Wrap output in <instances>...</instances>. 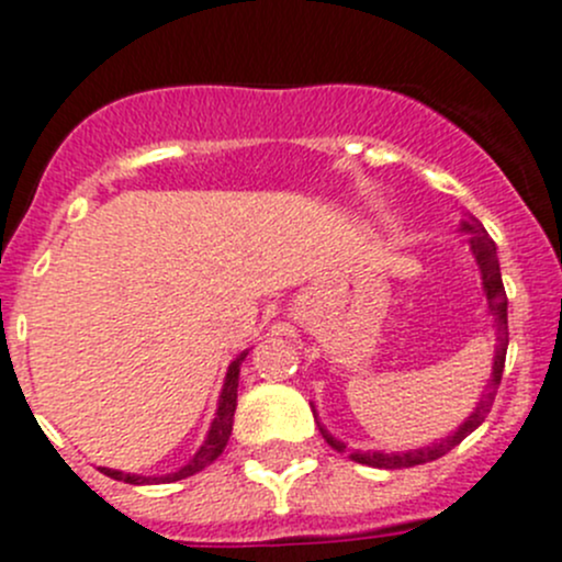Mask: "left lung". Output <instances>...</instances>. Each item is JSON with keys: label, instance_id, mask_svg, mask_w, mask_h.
Returning a JSON list of instances; mask_svg holds the SVG:
<instances>
[{"label": "left lung", "instance_id": "8db88e82", "mask_svg": "<svg viewBox=\"0 0 562 562\" xmlns=\"http://www.w3.org/2000/svg\"><path fill=\"white\" fill-rule=\"evenodd\" d=\"M472 220V216H470ZM461 231L470 233V247L472 255H475L477 266H481V277H483V291H486V302L488 310L494 315V326H497V353H494V368H492V379L486 384V395L481 397V403L475 406V412L464 419V426H459V431L450 434L448 439L442 442L431 445V448H417V450H406V453H351V459L357 464H368L375 467V470H406V467H417V464H428V461L442 459L445 453L456 448V445L464 442L477 426H481L486 414L492 412L494 395H497V386L503 381V370H505V351H508V296H505L503 288V274H499V260H497V244L488 238V233L483 231V225L477 220L464 222ZM321 434H324L326 445L337 453H346V445L340 439L331 437L324 426H318Z\"/></svg>", "mask_w": 562, "mask_h": 562}]
</instances>
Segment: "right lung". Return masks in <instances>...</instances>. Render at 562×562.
I'll return each mask as SVG.
<instances>
[{
	"instance_id": "add662e5",
	"label": "right lung",
	"mask_w": 562,
	"mask_h": 562,
	"mask_svg": "<svg viewBox=\"0 0 562 562\" xmlns=\"http://www.w3.org/2000/svg\"><path fill=\"white\" fill-rule=\"evenodd\" d=\"M244 357H247V351L238 353V357L231 362V368H227L225 386H222V395H220V408H216V417H214V423H211L209 439H205L203 448L194 453V459L189 461L187 467H181V470L172 472V475H165V477L125 475V472L106 470V467H101L103 475L114 477V481H123V483H172V481H183V477L205 470L211 461L220 459L222 450H225V445H227V439H231V431H233V414H236V397H238V373H241Z\"/></svg>"
}]
</instances>
